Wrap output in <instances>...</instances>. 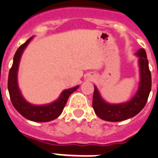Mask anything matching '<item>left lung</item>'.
Returning <instances> with one entry per match:
<instances>
[{
	"mask_svg": "<svg viewBox=\"0 0 158 158\" xmlns=\"http://www.w3.org/2000/svg\"><path fill=\"white\" fill-rule=\"evenodd\" d=\"M136 55L138 56L140 68V82L136 94L128 102L118 104L108 103L103 100L94 86L93 97V108L97 116L108 122H119L136 116L146 105L152 88L151 72L146 51L140 49Z\"/></svg>",
	"mask_w": 158,
	"mask_h": 158,
	"instance_id": "obj_1",
	"label": "left lung"
}]
</instances>
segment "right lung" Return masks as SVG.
Masks as SVG:
<instances>
[{
  "label": "right lung",
  "instance_id": "right-lung-1",
  "mask_svg": "<svg viewBox=\"0 0 158 158\" xmlns=\"http://www.w3.org/2000/svg\"><path fill=\"white\" fill-rule=\"evenodd\" d=\"M31 40L32 37L30 38L28 40H26V43H24L22 45H20L14 55L13 64L10 69L9 76H8V90H9L10 98L14 108L24 118L34 122H50L51 120L57 118L61 114L67 103L69 97L72 93H74L79 88V86L64 90L57 100L44 105H34L28 103L23 98L18 87L17 72L23 51Z\"/></svg>",
  "mask_w": 158,
  "mask_h": 158
}]
</instances>
